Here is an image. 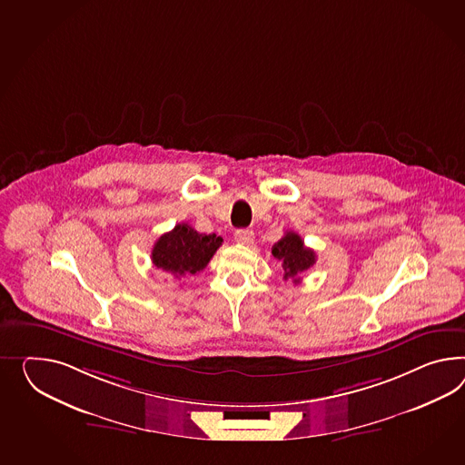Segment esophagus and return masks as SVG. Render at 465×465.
<instances>
[{"mask_svg":"<svg viewBox=\"0 0 465 465\" xmlns=\"http://www.w3.org/2000/svg\"><path fill=\"white\" fill-rule=\"evenodd\" d=\"M234 239L238 241L239 244H251L252 239H254V232L250 229H238L236 234H234Z\"/></svg>","mask_w":465,"mask_h":465,"instance_id":"34e87169","label":"esophagus"}]
</instances>
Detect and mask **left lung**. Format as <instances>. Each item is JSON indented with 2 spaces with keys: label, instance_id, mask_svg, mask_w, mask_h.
<instances>
[{
  "label": "left lung",
  "instance_id": "left-lung-1",
  "mask_svg": "<svg viewBox=\"0 0 465 465\" xmlns=\"http://www.w3.org/2000/svg\"><path fill=\"white\" fill-rule=\"evenodd\" d=\"M272 254L278 262H282V266L285 270L283 278H293L295 283L300 282L298 274L307 272L315 262L313 250L307 248L302 238L293 231H288L283 238L274 242Z\"/></svg>",
  "mask_w": 465,
  "mask_h": 465
}]
</instances>
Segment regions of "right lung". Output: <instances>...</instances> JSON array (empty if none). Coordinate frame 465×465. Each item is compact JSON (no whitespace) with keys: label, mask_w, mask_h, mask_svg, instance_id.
<instances>
[{"label":"right lung","mask_w":465,"mask_h":465,"mask_svg":"<svg viewBox=\"0 0 465 465\" xmlns=\"http://www.w3.org/2000/svg\"><path fill=\"white\" fill-rule=\"evenodd\" d=\"M221 244V236L201 234L187 223H182L158 238L152 262L156 268L177 278L189 276L203 272Z\"/></svg>","instance_id":"add662e5"}]
</instances>
